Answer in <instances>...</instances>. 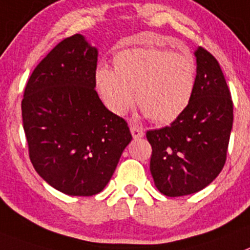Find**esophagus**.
<instances>
[{
    "label": "esophagus",
    "instance_id": "obj_1",
    "mask_svg": "<svg viewBox=\"0 0 250 250\" xmlns=\"http://www.w3.org/2000/svg\"><path fill=\"white\" fill-rule=\"evenodd\" d=\"M129 128H130V133L133 136L134 139L142 138V137L145 136V130L143 128L139 127V125H134V123H129Z\"/></svg>",
    "mask_w": 250,
    "mask_h": 250
}]
</instances>
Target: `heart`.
<instances>
[{"label": "heart", "mask_w": 250, "mask_h": 250, "mask_svg": "<svg viewBox=\"0 0 250 250\" xmlns=\"http://www.w3.org/2000/svg\"><path fill=\"white\" fill-rule=\"evenodd\" d=\"M114 69L100 67L94 84L105 107L125 114L136 101L158 125L177 120L189 105L197 87V62L189 52L158 47L123 49L113 57Z\"/></svg>", "instance_id": "heart-1"}]
</instances>
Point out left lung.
I'll return each mask as SVG.
<instances>
[{
	"instance_id": "8db88e82",
	"label": "left lung",
	"mask_w": 250,
	"mask_h": 250,
	"mask_svg": "<svg viewBox=\"0 0 250 250\" xmlns=\"http://www.w3.org/2000/svg\"><path fill=\"white\" fill-rule=\"evenodd\" d=\"M197 87L188 108L161 129L148 130L150 173L161 193L182 197L212 183L227 159L233 102L214 56L198 47Z\"/></svg>"
}]
</instances>
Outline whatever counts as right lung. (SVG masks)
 Listing matches in <instances>:
<instances>
[{
  "mask_svg": "<svg viewBox=\"0 0 250 250\" xmlns=\"http://www.w3.org/2000/svg\"><path fill=\"white\" fill-rule=\"evenodd\" d=\"M98 51L82 35L61 41L24 88L22 121L36 172L68 195L103 190L132 141L127 122L94 89Z\"/></svg>",
  "mask_w": 250,
  "mask_h": 250,
  "instance_id": "add662e5",
  "label": "right lung"
}]
</instances>
